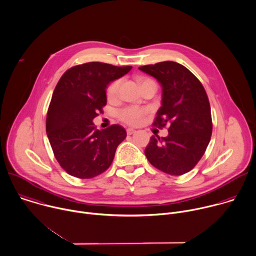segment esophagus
<instances>
[{"label":"esophagus","instance_id":"34e87169","mask_svg":"<svg viewBox=\"0 0 256 256\" xmlns=\"http://www.w3.org/2000/svg\"><path fill=\"white\" fill-rule=\"evenodd\" d=\"M136 132V130H134V128H128V130H126V134H128V136L134 134Z\"/></svg>","mask_w":256,"mask_h":256}]
</instances>
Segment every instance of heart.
Wrapping results in <instances>:
<instances>
[{
  "label": "heart",
  "mask_w": 256,
  "mask_h": 256,
  "mask_svg": "<svg viewBox=\"0 0 256 256\" xmlns=\"http://www.w3.org/2000/svg\"><path fill=\"white\" fill-rule=\"evenodd\" d=\"M148 80L150 79H144L142 84ZM120 83H122L120 79H116L108 85V88L106 90V96H108V100L116 98V96L118 94ZM148 112V110L144 108H140L136 106H130L122 108L118 112V116L122 122H124L130 126H140L144 120Z\"/></svg>",
  "instance_id": "heart-1"
}]
</instances>
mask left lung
<instances>
[{
	"mask_svg": "<svg viewBox=\"0 0 256 256\" xmlns=\"http://www.w3.org/2000/svg\"><path fill=\"white\" fill-rule=\"evenodd\" d=\"M162 86V106L152 126H168L166 138L152 136L144 150L160 171L180 176L190 172L203 156L212 134L211 108L199 79L185 66L164 61L138 67Z\"/></svg>",
	"mask_w": 256,
	"mask_h": 256,
	"instance_id": "1",
	"label": "left lung"
}]
</instances>
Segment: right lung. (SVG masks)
<instances>
[{
  "instance_id": "add662e5",
  "label": "right lung",
  "mask_w": 256,
  "mask_h": 256,
  "mask_svg": "<svg viewBox=\"0 0 256 256\" xmlns=\"http://www.w3.org/2000/svg\"><path fill=\"white\" fill-rule=\"evenodd\" d=\"M132 66L88 62L68 69L54 90L46 132L61 168L79 179H90L112 164L126 132L120 124L98 130L94 118L106 104L108 85Z\"/></svg>"
}]
</instances>
